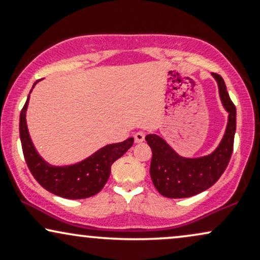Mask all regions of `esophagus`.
<instances>
[{
    "label": "esophagus",
    "instance_id": "obj_1",
    "mask_svg": "<svg viewBox=\"0 0 260 260\" xmlns=\"http://www.w3.org/2000/svg\"><path fill=\"white\" fill-rule=\"evenodd\" d=\"M145 138V133L144 132H137L134 134V140H136V143H142L143 140Z\"/></svg>",
    "mask_w": 260,
    "mask_h": 260
}]
</instances>
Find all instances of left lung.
I'll use <instances>...</instances> for the list:
<instances>
[{"label":"left lung","instance_id":"8db88e82","mask_svg":"<svg viewBox=\"0 0 260 260\" xmlns=\"http://www.w3.org/2000/svg\"><path fill=\"white\" fill-rule=\"evenodd\" d=\"M219 88L223 109L229 113L228 124L221 142L213 153L199 157L182 156L157 134H148L145 140L151 148L153 157L150 176L155 188L168 198H188L204 192L219 180L228 168L234 150L236 132V107L229 96L225 82L213 73Z\"/></svg>","mask_w":260,"mask_h":260}]
</instances>
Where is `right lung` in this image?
Segmentation results:
<instances>
[{
    "instance_id": "1",
    "label": "right lung",
    "mask_w": 260,
    "mask_h": 260,
    "mask_svg": "<svg viewBox=\"0 0 260 260\" xmlns=\"http://www.w3.org/2000/svg\"><path fill=\"white\" fill-rule=\"evenodd\" d=\"M38 82L34 83L32 88ZM29 98L30 94L28 95L25 105L20 112L19 134L26 165L35 180L45 189L62 198L84 199L99 193L109 180L111 165L132 147L134 139L128 138L124 142L107 144L86 159L72 165H51L38 153L29 134L26 126Z\"/></svg>"
}]
</instances>
